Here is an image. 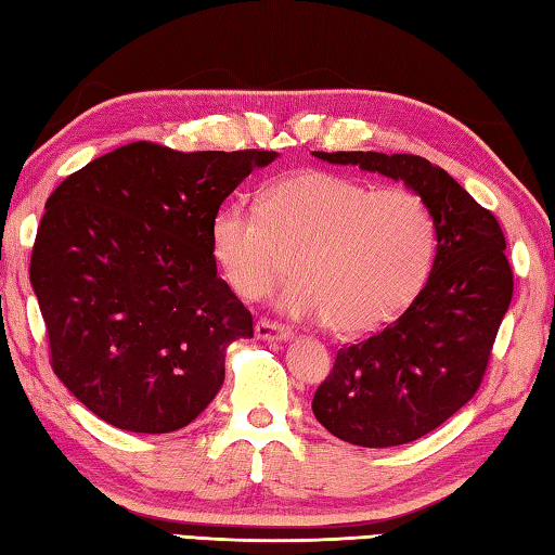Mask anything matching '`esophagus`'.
Returning a JSON list of instances; mask_svg holds the SVG:
<instances>
[{
  "mask_svg": "<svg viewBox=\"0 0 555 555\" xmlns=\"http://www.w3.org/2000/svg\"><path fill=\"white\" fill-rule=\"evenodd\" d=\"M253 332H256V338H260V341H289V336H293L287 326L268 322V319H258Z\"/></svg>",
  "mask_w": 555,
  "mask_h": 555,
  "instance_id": "34e87169",
  "label": "esophagus"
}]
</instances>
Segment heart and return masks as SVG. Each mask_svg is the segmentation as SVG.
Masks as SVG:
<instances>
[{
    "instance_id": "1",
    "label": "heart",
    "mask_w": 555,
    "mask_h": 555,
    "mask_svg": "<svg viewBox=\"0 0 555 555\" xmlns=\"http://www.w3.org/2000/svg\"><path fill=\"white\" fill-rule=\"evenodd\" d=\"M211 248L233 293L248 302L283 283L295 260L285 312L361 336L390 324L420 295L436 221L412 190H371L344 175L302 170L272 184L262 209L223 204Z\"/></svg>"
}]
</instances>
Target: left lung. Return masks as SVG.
<instances>
[{
	"label": "left lung",
	"instance_id": "left-lung-1",
	"mask_svg": "<svg viewBox=\"0 0 555 555\" xmlns=\"http://www.w3.org/2000/svg\"><path fill=\"white\" fill-rule=\"evenodd\" d=\"M314 155L404 182L434 214L436 256L422 293L383 332L341 348L312 402L317 422L341 441L363 449L416 441L482 383L514 289L504 233L492 211L420 155Z\"/></svg>",
	"mask_w": 555,
	"mask_h": 555
}]
</instances>
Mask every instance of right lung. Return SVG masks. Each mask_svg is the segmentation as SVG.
Wrapping results in <instances>:
<instances>
[{
  "instance_id": "1",
  "label": "right lung",
  "mask_w": 555,
  "mask_h": 555,
  "mask_svg": "<svg viewBox=\"0 0 555 555\" xmlns=\"http://www.w3.org/2000/svg\"><path fill=\"white\" fill-rule=\"evenodd\" d=\"M272 151L180 153L135 141L57 184L31 253L51 365L116 429L170 434L223 385L253 319L217 275L211 221Z\"/></svg>"
}]
</instances>
